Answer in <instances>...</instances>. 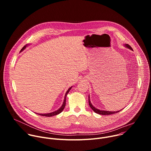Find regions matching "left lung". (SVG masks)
I'll list each match as a JSON object with an SVG mask.
<instances>
[{
	"mask_svg": "<svg viewBox=\"0 0 151 151\" xmlns=\"http://www.w3.org/2000/svg\"><path fill=\"white\" fill-rule=\"evenodd\" d=\"M124 45H125V47H127V48H129V49H130V50H133L132 48L130 45H129L128 44H125ZM90 96H88V103H89V105H90V106L91 108L92 109V110H93L94 112H96V114H100V115H111V114H116V113L119 112H120V111H121V110H119V111H113V112H111V111H101V110L98 109L96 108L95 107H94V106H93V104H91V101H90Z\"/></svg>",
	"mask_w": 151,
	"mask_h": 151,
	"instance_id": "obj_1",
	"label": "left lung"
}]
</instances>
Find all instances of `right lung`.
<instances>
[{"label": "right lung", "mask_w": 151, "mask_h": 151, "mask_svg": "<svg viewBox=\"0 0 151 151\" xmlns=\"http://www.w3.org/2000/svg\"><path fill=\"white\" fill-rule=\"evenodd\" d=\"M27 46H28V45H27H27H25V46H24L22 49H21V51H23V50H24V49H25ZM72 87H70V88L68 89V90L67 91V92L66 93L65 96H64V99L63 103L62 106L60 107V109H58V110H57V111H54V112H51V113H48V114H37L40 115H41V116H52L57 115H58V114H60V113L63 111V109H64V107H65V106H66V96H67L68 94L69 93V91L71 90Z\"/></svg>", "instance_id": "add662e5"}]
</instances>
